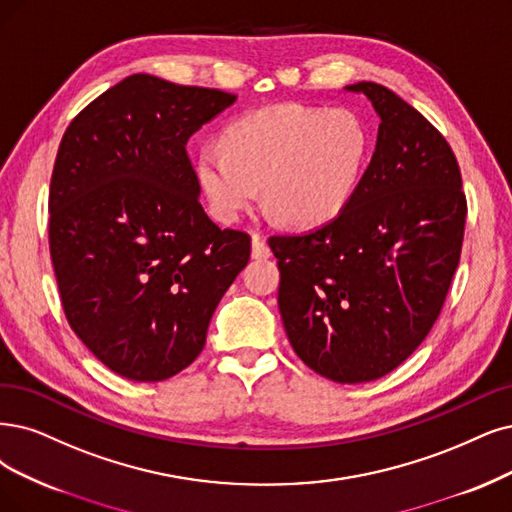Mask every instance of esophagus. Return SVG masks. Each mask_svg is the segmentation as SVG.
Segmentation results:
<instances>
[{
    "mask_svg": "<svg viewBox=\"0 0 512 512\" xmlns=\"http://www.w3.org/2000/svg\"><path fill=\"white\" fill-rule=\"evenodd\" d=\"M251 255L255 259H268L272 255L270 246L266 244V240H263L259 234H253V238H251Z\"/></svg>",
    "mask_w": 512,
    "mask_h": 512,
    "instance_id": "34e87169",
    "label": "esophagus"
}]
</instances>
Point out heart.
Listing matches in <instances>:
<instances>
[{
	"label": "heart",
	"mask_w": 512,
	"mask_h": 512,
	"mask_svg": "<svg viewBox=\"0 0 512 512\" xmlns=\"http://www.w3.org/2000/svg\"><path fill=\"white\" fill-rule=\"evenodd\" d=\"M371 139L348 109L280 105L234 122L225 145L208 143L198 162L215 213L236 221L259 200L291 227H320L354 198Z\"/></svg>",
	"instance_id": "heart-1"
}]
</instances>
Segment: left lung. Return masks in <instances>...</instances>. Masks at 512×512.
<instances>
[{"mask_svg":"<svg viewBox=\"0 0 512 512\" xmlns=\"http://www.w3.org/2000/svg\"><path fill=\"white\" fill-rule=\"evenodd\" d=\"M380 128L350 204L306 234L270 236L278 310L312 371L337 384L399 367L439 318L460 263L466 196L456 156L418 109L375 82Z\"/></svg>","mask_w":512,"mask_h":512,"instance_id":"8db88e82","label":"left lung"}]
</instances>
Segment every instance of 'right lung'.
<instances>
[{"label":"right lung","instance_id":"obj_1","mask_svg":"<svg viewBox=\"0 0 512 512\" xmlns=\"http://www.w3.org/2000/svg\"><path fill=\"white\" fill-rule=\"evenodd\" d=\"M236 94L135 73L67 126L50 181V257L84 346L132 382L196 361L211 316L251 257L200 204L187 141Z\"/></svg>","mask_w":512,"mask_h":512}]
</instances>
